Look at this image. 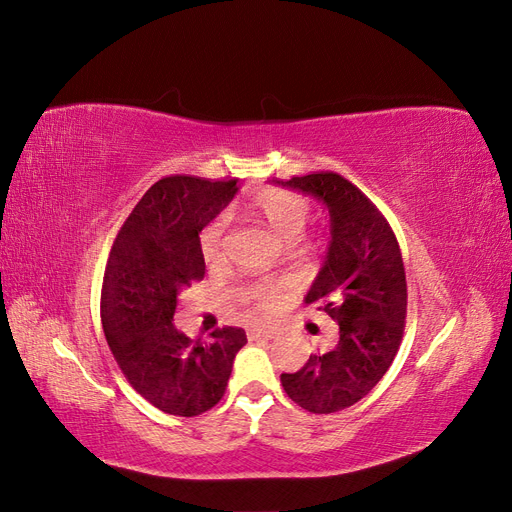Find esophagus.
Masks as SVG:
<instances>
[{"label":"esophagus","instance_id":"obj_1","mask_svg":"<svg viewBox=\"0 0 512 512\" xmlns=\"http://www.w3.org/2000/svg\"><path fill=\"white\" fill-rule=\"evenodd\" d=\"M277 335L275 329H250L247 331V337L250 339H273Z\"/></svg>","mask_w":512,"mask_h":512}]
</instances>
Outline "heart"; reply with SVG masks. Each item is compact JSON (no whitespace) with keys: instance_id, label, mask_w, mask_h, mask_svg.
I'll use <instances>...</instances> for the list:
<instances>
[{"instance_id":"heart-1","label":"heart","mask_w":512,"mask_h":512,"mask_svg":"<svg viewBox=\"0 0 512 512\" xmlns=\"http://www.w3.org/2000/svg\"><path fill=\"white\" fill-rule=\"evenodd\" d=\"M256 207L265 215V220L271 228L280 235L286 243L299 241L309 222V205L299 194L286 190H262L254 198ZM228 226V215H220L213 220L205 230L200 232V252L205 260H215L222 250L224 232ZM252 297L265 307H275L282 301V286L277 284H260L252 290Z\"/></svg>"}]
</instances>
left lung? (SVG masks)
I'll return each mask as SVG.
<instances>
[{
	"mask_svg": "<svg viewBox=\"0 0 512 512\" xmlns=\"http://www.w3.org/2000/svg\"><path fill=\"white\" fill-rule=\"evenodd\" d=\"M277 183L329 209L331 241L305 303L339 324V342L309 356L297 374H282V386L303 410L331 414L363 399L395 359L408 305L404 260L389 222L342 175Z\"/></svg>",
	"mask_w": 512,
	"mask_h": 512,
	"instance_id": "obj_1",
	"label": "left lung"
}]
</instances>
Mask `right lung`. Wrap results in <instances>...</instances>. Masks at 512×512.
Returning a JSON list of instances; mask_svg holds the SVG:
<instances>
[{
  "instance_id": "1",
  "label": "right lung",
  "mask_w": 512,
  "mask_h": 512,
  "mask_svg": "<svg viewBox=\"0 0 512 512\" xmlns=\"http://www.w3.org/2000/svg\"><path fill=\"white\" fill-rule=\"evenodd\" d=\"M237 179L164 177L123 222L102 284V327L123 376L158 410L196 416L224 397L243 329L190 339L173 316L183 288L205 277L200 230L237 194Z\"/></svg>"
}]
</instances>
